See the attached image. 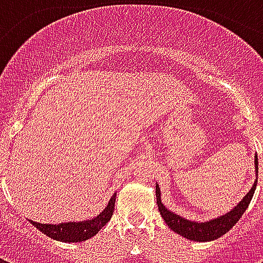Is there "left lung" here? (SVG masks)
<instances>
[{
    "instance_id": "obj_1",
    "label": "left lung",
    "mask_w": 263,
    "mask_h": 263,
    "mask_svg": "<svg viewBox=\"0 0 263 263\" xmlns=\"http://www.w3.org/2000/svg\"><path fill=\"white\" fill-rule=\"evenodd\" d=\"M255 173H256V180L252 184V187L248 193L245 194V197L239 201V203L231 209L228 213L222 215H218L215 218H211L204 222H198V221L187 220L182 215H177L166 207L165 204L162 203V193H160L159 184H156V203L159 207L160 215L163 217V220L171 228L172 231H175L179 235H182L186 239H192V241H197V242H207V241H214L222 237L224 234L231 230L232 227L237 224V221L242 217L245 210L248 209L251 200L254 197L255 189H256V183H258V155H255Z\"/></svg>"
}]
</instances>
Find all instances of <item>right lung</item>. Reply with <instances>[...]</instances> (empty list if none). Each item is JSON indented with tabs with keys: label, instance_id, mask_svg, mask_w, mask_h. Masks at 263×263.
Instances as JSON below:
<instances>
[{
	"label": "right lung",
	"instance_id": "right-lung-1",
	"mask_svg": "<svg viewBox=\"0 0 263 263\" xmlns=\"http://www.w3.org/2000/svg\"><path fill=\"white\" fill-rule=\"evenodd\" d=\"M115 197H117V193L111 196L107 207L90 220L69 221V222H59V224H41L32 220H29V222L52 239H56L60 242H81L94 237L108 222L114 213Z\"/></svg>",
	"mask_w": 263,
	"mask_h": 263
}]
</instances>
